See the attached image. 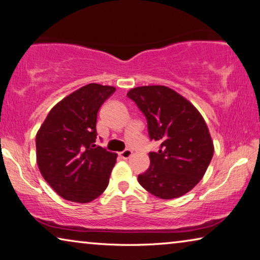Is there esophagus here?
<instances>
[{
  "label": "esophagus",
  "mask_w": 260,
  "mask_h": 260,
  "mask_svg": "<svg viewBox=\"0 0 260 260\" xmlns=\"http://www.w3.org/2000/svg\"><path fill=\"white\" fill-rule=\"evenodd\" d=\"M119 155H120V157L123 158V160H127V158H129L132 156V150L127 148L125 150H122V152L120 153Z\"/></svg>",
  "instance_id": "34e87169"
}]
</instances>
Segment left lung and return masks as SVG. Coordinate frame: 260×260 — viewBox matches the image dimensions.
<instances>
[{
    "label": "left lung",
    "mask_w": 260,
    "mask_h": 260,
    "mask_svg": "<svg viewBox=\"0 0 260 260\" xmlns=\"http://www.w3.org/2000/svg\"><path fill=\"white\" fill-rule=\"evenodd\" d=\"M127 96L145 114L150 140L161 143L157 153H149L150 166L138 176L139 183L162 200L190 191L214 155V143L202 115L167 86L135 87Z\"/></svg>",
    "instance_id": "1"
}]
</instances>
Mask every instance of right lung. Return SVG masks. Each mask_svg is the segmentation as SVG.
I'll list each match as a JSON object with an SVG mask.
<instances>
[{"mask_svg": "<svg viewBox=\"0 0 260 260\" xmlns=\"http://www.w3.org/2000/svg\"><path fill=\"white\" fill-rule=\"evenodd\" d=\"M115 87L88 84L52 107L36 135L37 165L64 200L88 203L105 191L117 154L95 145L96 114Z\"/></svg>", "mask_w": 260, "mask_h": 260, "instance_id": "1", "label": "right lung"}]
</instances>
